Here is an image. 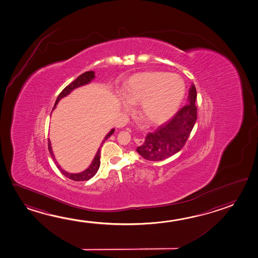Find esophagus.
<instances>
[{"label": "esophagus", "mask_w": 258, "mask_h": 258, "mask_svg": "<svg viewBox=\"0 0 258 258\" xmlns=\"http://www.w3.org/2000/svg\"><path fill=\"white\" fill-rule=\"evenodd\" d=\"M134 141H135V143L137 144V145L141 146V145H143L145 139H144V138H136V139H134Z\"/></svg>", "instance_id": "1"}]
</instances>
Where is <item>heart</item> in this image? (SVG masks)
<instances>
[{
	"label": "heart",
	"mask_w": 258,
	"mask_h": 258,
	"mask_svg": "<svg viewBox=\"0 0 258 258\" xmlns=\"http://www.w3.org/2000/svg\"><path fill=\"white\" fill-rule=\"evenodd\" d=\"M183 94L184 83L179 76L148 72L131 77L122 96L128 104H141L140 113L147 122L160 124L173 117ZM124 107L125 110H130L128 106Z\"/></svg>",
	"instance_id": "obj_1"
}]
</instances>
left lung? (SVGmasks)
<instances>
[{
    "instance_id": "obj_1",
    "label": "left lung",
    "mask_w": 258,
    "mask_h": 258,
    "mask_svg": "<svg viewBox=\"0 0 258 258\" xmlns=\"http://www.w3.org/2000/svg\"><path fill=\"white\" fill-rule=\"evenodd\" d=\"M197 92L192 84L189 89L188 103L183 106L168 121L163 123L154 132H149L137 152L146 160L163 161L182 149L195 127L197 119L195 101Z\"/></svg>"
}]
</instances>
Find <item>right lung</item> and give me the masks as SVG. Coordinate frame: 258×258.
<instances>
[{"mask_svg":"<svg viewBox=\"0 0 258 258\" xmlns=\"http://www.w3.org/2000/svg\"><path fill=\"white\" fill-rule=\"evenodd\" d=\"M94 74H95V73L93 72V71H88V72L84 73V74H82L81 76H78V77L76 78V80L72 82L70 85H68V86H67L66 88L63 89V91L59 93V95L57 96V98H56L55 106H54V108H53V109H55V104L58 102L60 99H62V98L64 97V96H67L68 94H69V93L72 92L74 89L77 88V87L82 86V85H86V84H88V83H90L91 81L93 80V78H94V76H94ZM114 131L115 130H111V131L108 133V135L106 136L105 139H104V140L102 141L101 147H100V148L98 149L97 154H96V156L94 157L93 163H92L91 165L89 166L88 168L85 170V171H84L83 173H68V172L63 171L62 168H60L59 165H57V163H56V162H55V165H57V167L59 168L60 172L63 173V175H64L66 177L69 178V179H71L73 181H76V182H80V181H87L89 179H91V178L93 177V176L95 175V173H97L98 169H99L100 165H101V158H100V156H101V148H102V145H103V143L105 142V140H108V139L110 138V136L112 135V134L114 133ZM50 145V141L48 140V142H47L48 150H49V153H50L52 157L54 158V160H55V156H54L53 152H52V148H51Z\"/></svg>","mask_w":258,"mask_h":258,"instance_id":"1","label":"right lung"}]
</instances>
